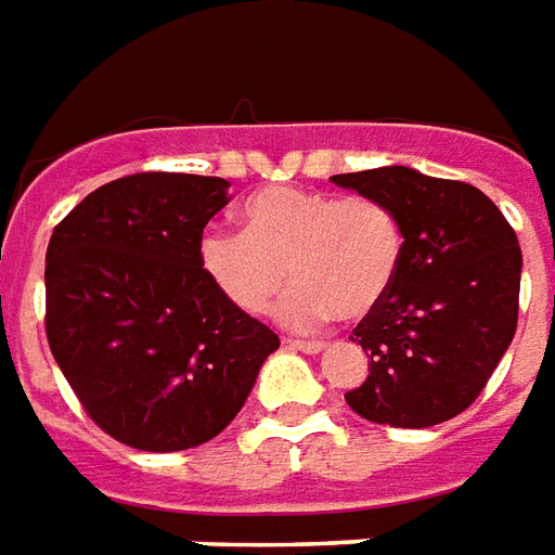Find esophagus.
<instances>
[{
	"mask_svg": "<svg viewBox=\"0 0 555 555\" xmlns=\"http://www.w3.org/2000/svg\"><path fill=\"white\" fill-rule=\"evenodd\" d=\"M286 345H289V348H293V351L312 353V357H315V353H322L324 348H327V345H324V341H304V339H286Z\"/></svg>",
	"mask_w": 555,
	"mask_h": 555,
	"instance_id": "esophagus-1",
	"label": "esophagus"
}]
</instances>
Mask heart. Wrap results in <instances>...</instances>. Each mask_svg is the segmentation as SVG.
<instances>
[{"label":"heart","instance_id":"obj_1","mask_svg":"<svg viewBox=\"0 0 555 555\" xmlns=\"http://www.w3.org/2000/svg\"><path fill=\"white\" fill-rule=\"evenodd\" d=\"M240 224L243 233L204 236V274L248 315L269 310L289 274L295 286L278 319L293 331H319L336 315L365 319L401 272V222L380 198L266 186L245 198Z\"/></svg>","mask_w":555,"mask_h":555}]
</instances>
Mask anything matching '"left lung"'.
Returning a JSON list of instances; mask_svg holds the SVG:
<instances>
[{
	"label": "left lung",
	"mask_w": 555,
	"mask_h": 555,
	"mask_svg": "<svg viewBox=\"0 0 555 555\" xmlns=\"http://www.w3.org/2000/svg\"><path fill=\"white\" fill-rule=\"evenodd\" d=\"M331 181L389 204L403 231L395 286L351 336L369 353V377L345 401L374 424L410 430L460 415L515 336L524 260L512 224L477 186L410 166Z\"/></svg>",
	"instance_id": "obj_1"
}]
</instances>
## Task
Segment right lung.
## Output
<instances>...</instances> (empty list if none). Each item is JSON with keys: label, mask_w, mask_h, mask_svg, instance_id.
Wrapping results in <instances>:
<instances>
[{"label": "right lung", "mask_w": 555, "mask_h": 555, "mask_svg": "<svg viewBox=\"0 0 555 555\" xmlns=\"http://www.w3.org/2000/svg\"><path fill=\"white\" fill-rule=\"evenodd\" d=\"M228 186L207 175H128L75 204L49 240V348L87 415L137 451L219 436L281 348L198 260Z\"/></svg>", "instance_id": "add662e5"}]
</instances>
